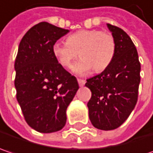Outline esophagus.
Instances as JSON below:
<instances>
[{
    "mask_svg": "<svg viewBox=\"0 0 153 153\" xmlns=\"http://www.w3.org/2000/svg\"><path fill=\"white\" fill-rule=\"evenodd\" d=\"M78 82H79V86H83V85H85V79H78Z\"/></svg>",
    "mask_w": 153,
    "mask_h": 153,
    "instance_id": "obj_1",
    "label": "esophagus"
}]
</instances>
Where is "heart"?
Instances as JSON below:
<instances>
[{
	"mask_svg": "<svg viewBox=\"0 0 153 153\" xmlns=\"http://www.w3.org/2000/svg\"><path fill=\"white\" fill-rule=\"evenodd\" d=\"M116 43L112 34L98 29L79 30L67 38L66 42H55L53 53L64 68H72L78 57L81 59L74 66V72L84 75L92 69L102 72L112 63L115 55Z\"/></svg>",
	"mask_w": 153,
	"mask_h": 153,
	"instance_id": "1",
	"label": "heart"
}]
</instances>
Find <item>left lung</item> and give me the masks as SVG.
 Here are the masks:
<instances>
[{
  "label": "left lung",
  "mask_w": 153,
  "mask_h": 153,
  "mask_svg": "<svg viewBox=\"0 0 153 153\" xmlns=\"http://www.w3.org/2000/svg\"><path fill=\"white\" fill-rule=\"evenodd\" d=\"M116 43L115 55L106 69L86 79L92 96L87 106L93 126L100 130L120 126L138 101L140 62L129 35L123 29L107 24Z\"/></svg>",
  "instance_id": "8db88e82"
}]
</instances>
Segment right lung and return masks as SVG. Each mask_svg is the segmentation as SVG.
Returning <instances> with one entry per match:
<instances>
[{"label": "right lung", "instance_id": "obj_1", "mask_svg": "<svg viewBox=\"0 0 153 153\" xmlns=\"http://www.w3.org/2000/svg\"><path fill=\"white\" fill-rule=\"evenodd\" d=\"M69 30L40 22L26 33L14 61L16 99L29 126L49 133L62 129L67 108L79 89L77 79L53 55V46Z\"/></svg>", "mask_w": 153, "mask_h": 153}]
</instances>
